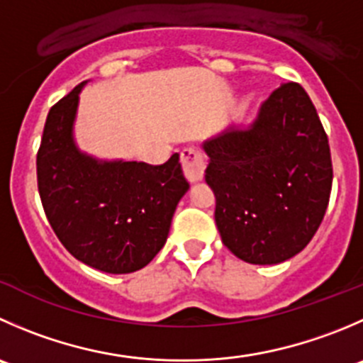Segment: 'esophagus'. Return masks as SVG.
<instances>
[{
  "mask_svg": "<svg viewBox=\"0 0 363 363\" xmlns=\"http://www.w3.org/2000/svg\"><path fill=\"white\" fill-rule=\"evenodd\" d=\"M181 164L184 170L186 179L189 182H196L203 177V170H206V161L200 150L195 147H186L181 152Z\"/></svg>",
  "mask_w": 363,
  "mask_h": 363,
  "instance_id": "1",
  "label": "esophagus"
}]
</instances>
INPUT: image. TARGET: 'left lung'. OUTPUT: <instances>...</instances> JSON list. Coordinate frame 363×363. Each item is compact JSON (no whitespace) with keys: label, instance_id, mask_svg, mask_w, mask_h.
Instances as JSON below:
<instances>
[{"label":"left lung","instance_id":"1","mask_svg":"<svg viewBox=\"0 0 363 363\" xmlns=\"http://www.w3.org/2000/svg\"><path fill=\"white\" fill-rule=\"evenodd\" d=\"M223 245L250 264H279L314 238L332 191L328 136L301 84L284 83L250 129L203 143Z\"/></svg>","mask_w":363,"mask_h":363}]
</instances>
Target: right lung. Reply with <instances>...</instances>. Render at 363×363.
<instances>
[{"mask_svg": "<svg viewBox=\"0 0 363 363\" xmlns=\"http://www.w3.org/2000/svg\"><path fill=\"white\" fill-rule=\"evenodd\" d=\"M49 110L37 152L42 207L62 245L104 273H133L164 246L189 184L179 154L164 164L97 161L76 149L72 122L79 90Z\"/></svg>", "mask_w": 363, "mask_h": 363, "instance_id": "1", "label": "right lung"}]
</instances>
